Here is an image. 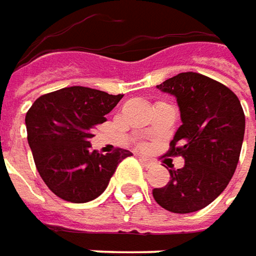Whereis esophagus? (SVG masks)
<instances>
[{
  "label": "esophagus",
  "instance_id": "obj_1",
  "mask_svg": "<svg viewBox=\"0 0 256 256\" xmlns=\"http://www.w3.org/2000/svg\"><path fill=\"white\" fill-rule=\"evenodd\" d=\"M140 160H142V164L146 166V168H152V166L155 165V162H154L152 159H148V158H144V156H142Z\"/></svg>",
  "mask_w": 256,
  "mask_h": 256
}]
</instances>
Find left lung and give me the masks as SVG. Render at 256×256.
<instances>
[{"instance_id": "left-lung-1", "label": "left lung", "mask_w": 256, "mask_h": 256, "mask_svg": "<svg viewBox=\"0 0 256 256\" xmlns=\"http://www.w3.org/2000/svg\"><path fill=\"white\" fill-rule=\"evenodd\" d=\"M176 98L181 122L166 156H182L168 166L170 182L154 188L155 202L172 213H192L214 202L232 180L245 134V114L226 85L197 72H182L156 85Z\"/></svg>"}]
</instances>
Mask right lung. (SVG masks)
<instances>
[{
  "instance_id": "1",
  "label": "right lung",
  "mask_w": 256,
  "mask_h": 256,
  "mask_svg": "<svg viewBox=\"0 0 256 256\" xmlns=\"http://www.w3.org/2000/svg\"><path fill=\"white\" fill-rule=\"evenodd\" d=\"M122 94L68 86L38 97L26 114L27 140L44 184L70 203H86L107 188L117 165L132 155L126 149L98 154L92 130L106 122Z\"/></svg>"
}]
</instances>
